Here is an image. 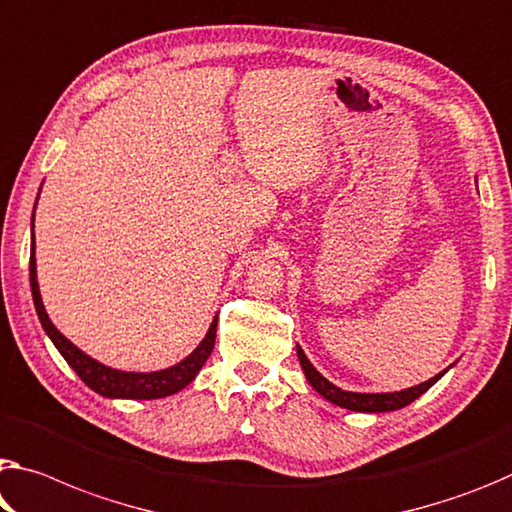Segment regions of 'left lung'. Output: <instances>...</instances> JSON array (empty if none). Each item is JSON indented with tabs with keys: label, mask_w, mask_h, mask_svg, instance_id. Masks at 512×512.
I'll return each instance as SVG.
<instances>
[{
	"label": "left lung",
	"mask_w": 512,
	"mask_h": 512,
	"mask_svg": "<svg viewBox=\"0 0 512 512\" xmlns=\"http://www.w3.org/2000/svg\"><path fill=\"white\" fill-rule=\"evenodd\" d=\"M300 367L305 371L307 383H310L316 392H319L323 399L339 405V408L353 410V412H392V410H401L405 405H410L415 399H419L421 394L428 392L437 380H440L446 371L444 369L433 376L426 383H419L415 387L401 389V392H380V394H362V392H346V389H339L337 385H332L328 378H323L319 371L314 369V364L307 360V355L303 353V348L296 346Z\"/></svg>",
	"instance_id": "obj_1"
}]
</instances>
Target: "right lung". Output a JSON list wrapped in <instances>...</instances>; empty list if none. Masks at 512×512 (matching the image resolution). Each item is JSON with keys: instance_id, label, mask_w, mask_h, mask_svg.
<instances>
[{"instance_id": "1", "label": "right lung", "mask_w": 512, "mask_h": 512, "mask_svg": "<svg viewBox=\"0 0 512 512\" xmlns=\"http://www.w3.org/2000/svg\"><path fill=\"white\" fill-rule=\"evenodd\" d=\"M38 202V198H36ZM36 212V209H34ZM31 232H34V218H31ZM29 282H31V296H34V305L40 319V326L47 332V337L52 339V344L59 348L72 369H75L77 376L84 380V383L97 392L100 396H107V399H164V396L177 394L180 389L191 383L193 378L198 376L202 364L207 362L209 355L214 351L216 342V323L218 316H214L212 326H209L207 335L202 342L196 346V351L186 355L182 362L173 364V367L161 369V371H120L111 369L107 364L93 360L91 355H86L81 348L70 342L66 335H61L56 330L50 316L45 312L43 298H40L38 280H36V241L34 234H31V257H29Z\"/></svg>"}]
</instances>
